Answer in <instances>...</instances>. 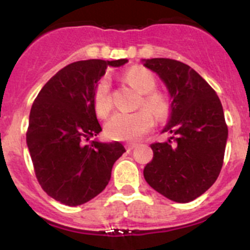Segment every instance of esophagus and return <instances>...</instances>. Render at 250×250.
I'll use <instances>...</instances> for the list:
<instances>
[{
    "instance_id": "1",
    "label": "esophagus",
    "mask_w": 250,
    "mask_h": 250,
    "mask_svg": "<svg viewBox=\"0 0 250 250\" xmlns=\"http://www.w3.org/2000/svg\"><path fill=\"white\" fill-rule=\"evenodd\" d=\"M125 146H126L127 151H131V150L136 146V144H134V143H127V144L125 145Z\"/></svg>"
}]
</instances>
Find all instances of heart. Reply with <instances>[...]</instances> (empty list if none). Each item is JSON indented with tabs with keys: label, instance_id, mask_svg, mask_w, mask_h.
<instances>
[{
	"label": "heart",
	"instance_id": "obj_1",
	"mask_svg": "<svg viewBox=\"0 0 250 250\" xmlns=\"http://www.w3.org/2000/svg\"><path fill=\"white\" fill-rule=\"evenodd\" d=\"M124 77L134 89L143 94L139 100V107H146L148 110L141 109L131 114L118 112L112 115L105 124V132L112 140L134 141L152 127L154 119L151 113L159 120L167 118L169 114V103L164 95L154 91L156 80L146 68L140 66L131 67L125 72ZM94 106L96 114L101 118L106 116L111 110L110 80L107 77L101 79L95 89Z\"/></svg>",
	"mask_w": 250,
	"mask_h": 250
}]
</instances>
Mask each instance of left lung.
I'll list each match as a JSON object with an SVG mask.
<instances>
[{
    "label": "left lung",
    "mask_w": 250,
    "mask_h": 250,
    "mask_svg": "<svg viewBox=\"0 0 250 250\" xmlns=\"http://www.w3.org/2000/svg\"><path fill=\"white\" fill-rule=\"evenodd\" d=\"M141 62L169 91V120L161 132L171 134L164 143L150 145L154 156L144 167V178L167 199L189 203L215 183L223 167L228 126L222 103L190 66L171 59Z\"/></svg>",
    "instance_id": "1"
}]
</instances>
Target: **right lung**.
<instances>
[{"label": "right lung", "instance_id": "obj_1", "mask_svg": "<svg viewBox=\"0 0 250 250\" xmlns=\"http://www.w3.org/2000/svg\"><path fill=\"white\" fill-rule=\"evenodd\" d=\"M126 59L85 60L51 77L32 104L26 134L37 180L43 190L68 207L85 204L109 184L112 165L125 147L94 140L101 131L94 92L106 68Z\"/></svg>", "mask_w": 250, "mask_h": 250}]
</instances>
